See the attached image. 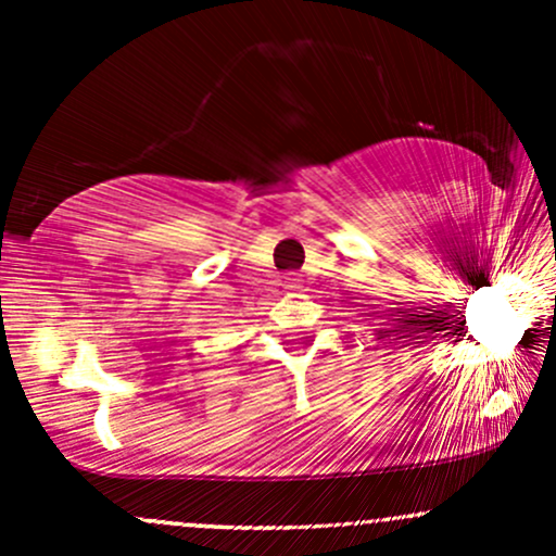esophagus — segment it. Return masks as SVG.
<instances>
[{
    "label": "esophagus",
    "mask_w": 556,
    "mask_h": 556,
    "mask_svg": "<svg viewBox=\"0 0 556 556\" xmlns=\"http://www.w3.org/2000/svg\"><path fill=\"white\" fill-rule=\"evenodd\" d=\"M287 292H298L300 290V282H298V279H287Z\"/></svg>",
    "instance_id": "1"
}]
</instances>
